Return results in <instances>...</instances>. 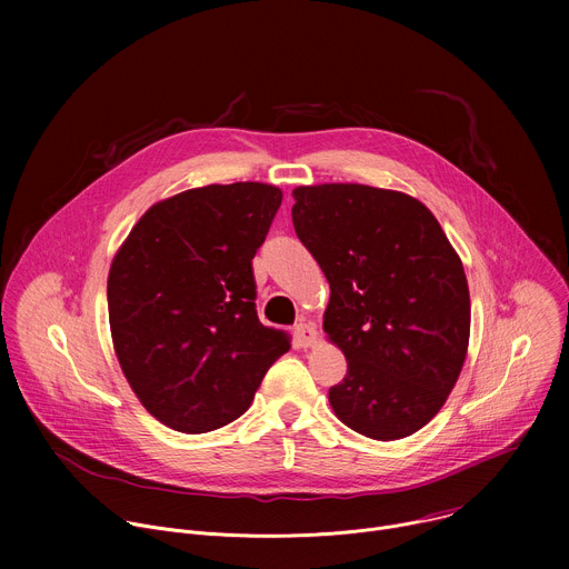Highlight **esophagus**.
<instances>
[{"instance_id": "34e87169", "label": "esophagus", "mask_w": 569, "mask_h": 569, "mask_svg": "<svg viewBox=\"0 0 569 569\" xmlns=\"http://www.w3.org/2000/svg\"><path fill=\"white\" fill-rule=\"evenodd\" d=\"M295 340H297V345H299L301 349H310V347L317 342V331H315V327H310V323L299 321L297 327H295Z\"/></svg>"}]
</instances>
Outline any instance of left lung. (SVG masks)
I'll use <instances>...</instances> for the list:
<instances>
[{"label":"left lung","mask_w":569,"mask_h":569,"mask_svg":"<svg viewBox=\"0 0 569 569\" xmlns=\"http://www.w3.org/2000/svg\"><path fill=\"white\" fill-rule=\"evenodd\" d=\"M292 198L295 231L331 286L323 331L349 365L329 389L336 417L376 441L415 435L443 408L468 351L459 254L408 193L315 184Z\"/></svg>","instance_id":"left-lung-1"}]
</instances>
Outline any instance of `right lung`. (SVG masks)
<instances>
[{
	"mask_svg": "<svg viewBox=\"0 0 569 569\" xmlns=\"http://www.w3.org/2000/svg\"><path fill=\"white\" fill-rule=\"evenodd\" d=\"M263 182L209 184L152 204L108 274L114 353L143 408L200 435L250 408L290 336L257 315L252 259L281 207Z\"/></svg>",
	"mask_w": 569,
	"mask_h": 569,
	"instance_id": "obj_1",
	"label": "right lung"
}]
</instances>
